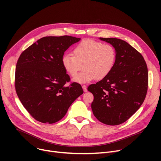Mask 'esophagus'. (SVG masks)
Masks as SVG:
<instances>
[{
	"instance_id": "obj_1",
	"label": "esophagus",
	"mask_w": 161,
	"mask_h": 161,
	"mask_svg": "<svg viewBox=\"0 0 161 161\" xmlns=\"http://www.w3.org/2000/svg\"><path fill=\"white\" fill-rule=\"evenodd\" d=\"M82 88H83V91H84V92H87V89L86 86H85V85H83V86H82Z\"/></svg>"
}]
</instances>
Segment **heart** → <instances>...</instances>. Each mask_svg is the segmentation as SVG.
<instances>
[{
    "mask_svg": "<svg viewBox=\"0 0 161 161\" xmlns=\"http://www.w3.org/2000/svg\"><path fill=\"white\" fill-rule=\"evenodd\" d=\"M72 55H64L62 64L65 71L73 78L83 68L84 70L74 79L79 83L106 78L112 70L116 61L114 46L91 39L83 40L76 44Z\"/></svg>",
    "mask_w": 161,
    "mask_h": 161,
    "instance_id": "obj_1",
    "label": "heart"
}]
</instances>
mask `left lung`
Segmentation results:
<instances>
[{"instance_id":"1","label":"left lung","mask_w":161,"mask_h":161,"mask_svg":"<svg viewBox=\"0 0 161 161\" xmlns=\"http://www.w3.org/2000/svg\"><path fill=\"white\" fill-rule=\"evenodd\" d=\"M114 46L116 61L106 78L87 89L94 96L91 108L97 119L108 125H120L140 108L148 87V71L143 56L127 42L100 38Z\"/></svg>"}]
</instances>
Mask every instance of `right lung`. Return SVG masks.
Segmentation results:
<instances>
[{
	"mask_svg": "<svg viewBox=\"0 0 161 161\" xmlns=\"http://www.w3.org/2000/svg\"><path fill=\"white\" fill-rule=\"evenodd\" d=\"M80 40L70 36H46L22 52L17 62L15 87L21 103L36 121L61 120L74 101L83 93L70 80L62 64L64 52Z\"/></svg>",
	"mask_w": 161,
	"mask_h": 161,
	"instance_id": "add662e5",
	"label": "right lung"
}]
</instances>
